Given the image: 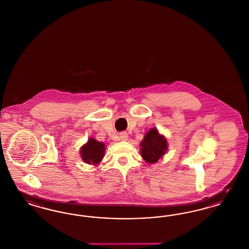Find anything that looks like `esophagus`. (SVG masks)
<instances>
[{
    "instance_id": "1",
    "label": "esophagus",
    "mask_w": 249,
    "mask_h": 249,
    "mask_svg": "<svg viewBox=\"0 0 249 249\" xmlns=\"http://www.w3.org/2000/svg\"><path fill=\"white\" fill-rule=\"evenodd\" d=\"M120 140H122V141H127V140L129 139V136H128V134L126 133V132H121L120 134Z\"/></svg>"
}]
</instances>
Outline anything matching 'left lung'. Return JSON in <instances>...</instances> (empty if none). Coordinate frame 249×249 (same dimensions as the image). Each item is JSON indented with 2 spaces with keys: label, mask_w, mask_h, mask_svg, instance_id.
Here are the masks:
<instances>
[{
  "label": "left lung",
  "mask_w": 249,
  "mask_h": 249,
  "mask_svg": "<svg viewBox=\"0 0 249 249\" xmlns=\"http://www.w3.org/2000/svg\"><path fill=\"white\" fill-rule=\"evenodd\" d=\"M140 153L146 163L155 164L163 159L168 151V141L157 128L150 129L140 143Z\"/></svg>",
  "instance_id": "left-lung-1"
}]
</instances>
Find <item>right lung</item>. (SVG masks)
I'll return each mask as SVG.
<instances>
[{
  "mask_svg": "<svg viewBox=\"0 0 249 249\" xmlns=\"http://www.w3.org/2000/svg\"><path fill=\"white\" fill-rule=\"evenodd\" d=\"M105 152V142H98L94 138H89L88 142L80 147V158L86 164L97 166L104 159Z\"/></svg>",
  "mask_w": 249,
  "mask_h": 249,
  "instance_id": "add662e5",
  "label": "right lung"
}]
</instances>
